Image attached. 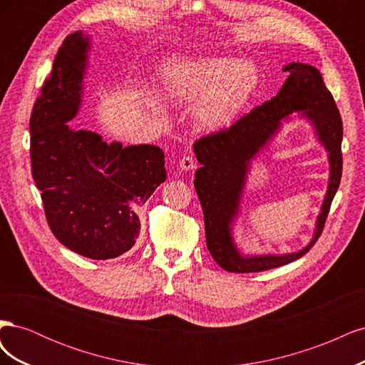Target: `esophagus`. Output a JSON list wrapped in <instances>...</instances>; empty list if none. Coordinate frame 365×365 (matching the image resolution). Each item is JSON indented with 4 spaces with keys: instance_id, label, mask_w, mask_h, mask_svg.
Returning <instances> with one entry per match:
<instances>
[{
    "instance_id": "34e87169",
    "label": "esophagus",
    "mask_w": 365,
    "mask_h": 365,
    "mask_svg": "<svg viewBox=\"0 0 365 365\" xmlns=\"http://www.w3.org/2000/svg\"><path fill=\"white\" fill-rule=\"evenodd\" d=\"M180 168H181L182 170H193V169L196 168V161H195L193 157L185 155V157H182V158L180 160Z\"/></svg>"
}]
</instances>
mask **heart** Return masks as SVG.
<instances>
[{
    "label": "heart",
    "instance_id": "1",
    "mask_svg": "<svg viewBox=\"0 0 365 365\" xmlns=\"http://www.w3.org/2000/svg\"><path fill=\"white\" fill-rule=\"evenodd\" d=\"M165 91L178 102H196V118L205 128L228 125L247 105L259 83L257 67L230 58H189L164 71Z\"/></svg>",
    "mask_w": 365,
    "mask_h": 365
}]
</instances>
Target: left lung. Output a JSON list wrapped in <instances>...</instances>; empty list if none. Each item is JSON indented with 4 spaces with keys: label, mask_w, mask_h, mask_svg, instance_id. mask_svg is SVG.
I'll return each mask as SVG.
<instances>
[{
    "label": "left lung",
    "mask_w": 365,
    "mask_h": 365,
    "mask_svg": "<svg viewBox=\"0 0 365 365\" xmlns=\"http://www.w3.org/2000/svg\"><path fill=\"white\" fill-rule=\"evenodd\" d=\"M288 79L279 94L256 106L227 129L197 138L195 155L202 164L195 173V189L204 212L207 248L215 262L228 272H259L288 264L311 250L322 236L330 204L342 173V121L319 71L307 63H289ZM294 110L313 121L329 152L331 182L317 221L316 236L306 249L284 257H240L230 239L229 224L237 212L245 175L251 158L278 130L281 118Z\"/></svg>",
    "instance_id": "left-lung-1"
}]
</instances>
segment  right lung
I'll use <instances>...</instances> for the list:
<instances>
[{
  "mask_svg": "<svg viewBox=\"0 0 365 365\" xmlns=\"http://www.w3.org/2000/svg\"><path fill=\"white\" fill-rule=\"evenodd\" d=\"M90 41L76 31L63 39L30 115L31 176L42 192L51 233L88 259L106 260L134 247L138 208L165 181L158 146L108 145L76 129Z\"/></svg>",
  "mask_w": 365,
  "mask_h": 365,
  "instance_id": "right-lung-1",
  "label": "right lung"
}]
</instances>
